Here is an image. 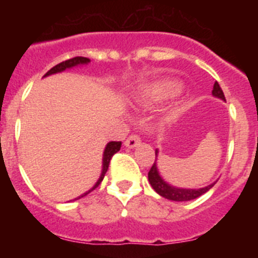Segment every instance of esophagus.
<instances>
[{
    "mask_svg": "<svg viewBox=\"0 0 258 258\" xmlns=\"http://www.w3.org/2000/svg\"><path fill=\"white\" fill-rule=\"evenodd\" d=\"M141 143V138L140 136H137V134H131V136L127 137L126 141H125V146L129 147V149H133V147H137V146Z\"/></svg>",
    "mask_w": 258,
    "mask_h": 258,
    "instance_id": "1",
    "label": "esophagus"
}]
</instances>
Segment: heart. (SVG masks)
I'll return each mask as SVG.
<instances>
[{
  "mask_svg": "<svg viewBox=\"0 0 258 258\" xmlns=\"http://www.w3.org/2000/svg\"><path fill=\"white\" fill-rule=\"evenodd\" d=\"M179 90H181L179 84L173 83V81H160L146 89L143 99L147 103H157V102L174 97L175 94H178Z\"/></svg>",
  "mask_w": 258,
  "mask_h": 258,
  "instance_id": "heart-1",
  "label": "heart"
}]
</instances>
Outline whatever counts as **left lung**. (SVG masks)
I'll list each match as a JSON object with an SVG mask.
<instances>
[{"mask_svg":"<svg viewBox=\"0 0 258 258\" xmlns=\"http://www.w3.org/2000/svg\"><path fill=\"white\" fill-rule=\"evenodd\" d=\"M212 94H213L214 97L221 98V99H223V101H226V99H225V94H223L222 89H221L220 84H218L217 81L214 83ZM155 155H157V151H155ZM155 159H156V157H155ZM149 181L150 183H151L152 188H154L159 195H161V197L165 198V199L173 200V202H188V200L197 199V198H199L200 195H203V194H206L207 191L211 190V188L214 186V183H212L209 184V186H207V187L198 188V190H192V188L188 190V188L173 187V186L166 183V182L160 177V174H159L156 168V160H155V163L152 164L151 169H150L149 172Z\"/></svg>","mask_w":258,"mask_h":258,"instance_id":"obj_1","label":"left lung"}]
</instances>
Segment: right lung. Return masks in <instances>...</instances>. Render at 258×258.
<instances>
[{"mask_svg":"<svg viewBox=\"0 0 258 258\" xmlns=\"http://www.w3.org/2000/svg\"><path fill=\"white\" fill-rule=\"evenodd\" d=\"M89 61H90V60H89L88 58H85V56H75V58L68 59V60H64V61H61V63L56 64L55 67H52L51 70L47 71L46 74H45V76H49V75H52V74H58V72H61V71L67 70V68L75 67V66H77V64H86V63H89ZM120 147H121V142H109L108 145L106 146V149H104V152H103V169H102L101 177H99V179H98V182L94 184V187H93L92 190H89L88 192H85V194H84V195L79 197V198H77V199L85 197V195H88L89 192H92L93 190H95V188H97L98 186H99V183H101V182L103 181L104 174H106L107 169H108L109 161H111V159H112L113 155H115L116 152H117L118 150H120Z\"/></svg>","mask_w":258,"mask_h":258,"instance_id":"1","label":"right lung"}]
</instances>
